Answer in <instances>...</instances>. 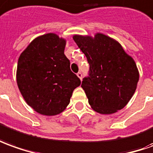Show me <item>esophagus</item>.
Masks as SVG:
<instances>
[{"label":"esophagus","instance_id":"esophagus-1","mask_svg":"<svg viewBox=\"0 0 153 153\" xmlns=\"http://www.w3.org/2000/svg\"><path fill=\"white\" fill-rule=\"evenodd\" d=\"M76 75H77V76L80 78V80H82V74L81 72H78Z\"/></svg>","mask_w":153,"mask_h":153}]
</instances>
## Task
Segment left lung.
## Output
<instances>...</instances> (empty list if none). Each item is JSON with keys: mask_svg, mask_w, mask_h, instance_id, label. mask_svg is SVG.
Returning a JSON list of instances; mask_svg holds the SVG:
<instances>
[{"mask_svg": "<svg viewBox=\"0 0 153 153\" xmlns=\"http://www.w3.org/2000/svg\"><path fill=\"white\" fill-rule=\"evenodd\" d=\"M73 40L87 56L89 76L82 87L91 107L100 114H112L129 102L137 89L139 71L122 45L107 35H74Z\"/></svg>", "mask_w": 153, "mask_h": 153, "instance_id": "1", "label": "left lung"}]
</instances>
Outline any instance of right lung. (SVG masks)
<instances>
[{
	"label": "right lung",
	"instance_id": "right-lung-1",
	"mask_svg": "<svg viewBox=\"0 0 153 153\" xmlns=\"http://www.w3.org/2000/svg\"><path fill=\"white\" fill-rule=\"evenodd\" d=\"M66 40L55 33L39 36L20 55L16 83L26 102L44 116L65 110L81 81L64 54Z\"/></svg>",
	"mask_w": 153,
	"mask_h": 153
}]
</instances>
